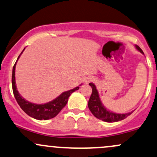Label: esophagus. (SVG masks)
<instances>
[{
    "label": "esophagus",
    "instance_id": "1",
    "mask_svg": "<svg viewBox=\"0 0 157 157\" xmlns=\"http://www.w3.org/2000/svg\"><path fill=\"white\" fill-rule=\"evenodd\" d=\"M94 79L93 78V77H87V78H86V80L85 82H86V83H89V82H92V81H94Z\"/></svg>",
    "mask_w": 157,
    "mask_h": 157
}]
</instances>
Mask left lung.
Instances as JSON below:
<instances>
[{
  "instance_id": "1",
  "label": "left lung",
  "mask_w": 157,
  "mask_h": 157,
  "mask_svg": "<svg viewBox=\"0 0 157 157\" xmlns=\"http://www.w3.org/2000/svg\"><path fill=\"white\" fill-rule=\"evenodd\" d=\"M136 48L141 53H144L142 50L139 46L136 45ZM89 86L92 87V92L90 98H89V103H88V106H89V109L91 111V113L98 119L102 120L106 122H116L124 119L132 113L133 111L128 113H124V114H117V113H113V112L106 109L101 103L95 86L92 82L89 83Z\"/></svg>"
}]
</instances>
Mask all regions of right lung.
Here are the masks:
<instances>
[{"instance_id": "right-lung-1", "label": "right lung", "mask_w": 157, "mask_h": 157, "mask_svg": "<svg viewBox=\"0 0 157 157\" xmlns=\"http://www.w3.org/2000/svg\"><path fill=\"white\" fill-rule=\"evenodd\" d=\"M24 49V50H25ZM22 51V52L24 51ZM22 52L21 53V54ZM21 54L18 56V58L20 57ZM17 59V61H18ZM17 61L15 62L14 66L13 68V75H12V85H13V94L15 98V100L18 102L20 107L22 110L32 118H35L37 120H48L51 118H54L56 116L60 111L63 109V108L66 105L69 96L72 92H75L76 90H78L79 86L73 89H71L69 91L64 92L56 98L53 100L52 101L47 103L44 104H33V103L29 102L25 98H22L17 90L16 85H15V65H16Z\"/></svg>"}]
</instances>
